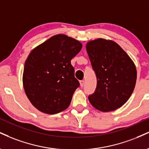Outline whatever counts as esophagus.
I'll list each match as a JSON object with an SVG mask.
<instances>
[{
    "instance_id": "obj_1",
    "label": "esophagus",
    "mask_w": 149,
    "mask_h": 149,
    "mask_svg": "<svg viewBox=\"0 0 149 149\" xmlns=\"http://www.w3.org/2000/svg\"><path fill=\"white\" fill-rule=\"evenodd\" d=\"M80 87H82L84 86V84H85V80H80Z\"/></svg>"
}]
</instances>
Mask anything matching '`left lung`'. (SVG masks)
I'll use <instances>...</instances> for the list:
<instances>
[{"instance_id":"obj_1","label":"left lung","mask_w":149,"mask_h":149,"mask_svg":"<svg viewBox=\"0 0 149 149\" xmlns=\"http://www.w3.org/2000/svg\"><path fill=\"white\" fill-rule=\"evenodd\" d=\"M97 79L96 90L88 96L90 103L102 112L121 107L131 96L137 70L128 54L113 41L97 39L86 45Z\"/></svg>"}]
</instances>
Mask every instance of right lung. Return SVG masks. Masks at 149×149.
I'll use <instances>...</instances> for the list:
<instances>
[{
	"instance_id": "right-lung-1",
	"label": "right lung",
	"mask_w": 149,
	"mask_h": 149,
	"mask_svg": "<svg viewBox=\"0 0 149 149\" xmlns=\"http://www.w3.org/2000/svg\"><path fill=\"white\" fill-rule=\"evenodd\" d=\"M82 44L64 35L53 36L30 52L25 62L23 84L37 110L48 114L67 109L80 86L71 64Z\"/></svg>"
}]
</instances>
